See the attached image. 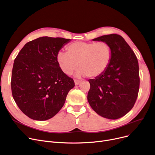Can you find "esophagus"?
I'll use <instances>...</instances> for the list:
<instances>
[{"mask_svg":"<svg viewBox=\"0 0 155 155\" xmlns=\"http://www.w3.org/2000/svg\"><path fill=\"white\" fill-rule=\"evenodd\" d=\"M80 81L79 80H78V79H74V83H75V84L76 85H78L79 83H80Z\"/></svg>","mask_w":155,"mask_h":155,"instance_id":"esophagus-1","label":"esophagus"}]
</instances>
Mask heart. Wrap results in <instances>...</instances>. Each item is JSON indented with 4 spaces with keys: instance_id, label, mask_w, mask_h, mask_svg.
I'll return each mask as SVG.
<instances>
[{
    "instance_id": "1",
    "label": "heart",
    "mask_w": 155,
    "mask_h": 155,
    "mask_svg": "<svg viewBox=\"0 0 155 155\" xmlns=\"http://www.w3.org/2000/svg\"><path fill=\"white\" fill-rule=\"evenodd\" d=\"M111 57L112 48L107 42L76 41L67 47V52L58 51L56 60L65 74H72L79 65L77 76L96 78L107 70Z\"/></svg>"
}]
</instances>
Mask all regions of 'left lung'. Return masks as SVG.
Instances as JSON below:
<instances>
[{
    "mask_svg": "<svg viewBox=\"0 0 155 155\" xmlns=\"http://www.w3.org/2000/svg\"><path fill=\"white\" fill-rule=\"evenodd\" d=\"M93 40L108 43L112 48V57L101 75L88 80L87 101L100 116L119 119L132 108L137 98L140 79L137 57L119 35H104Z\"/></svg>",
    "mask_w": 155,
    "mask_h": 155,
    "instance_id": "obj_1",
    "label": "left lung"
}]
</instances>
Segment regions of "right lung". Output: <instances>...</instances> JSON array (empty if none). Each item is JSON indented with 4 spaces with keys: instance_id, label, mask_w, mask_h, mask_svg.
Segmentation results:
<instances>
[{
    "instance_id": "right-lung-1",
    "label": "right lung",
    "mask_w": 155,
    "mask_h": 155,
    "mask_svg": "<svg viewBox=\"0 0 155 155\" xmlns=\"http://www.w3.org/2000/svg\"><path fill=\"white\" fill-rule=\"evenodd\" d=\"M70 39L43 36L25 44L14 60L11 76L13 98L23 113L36 120L55 116L64 106L73 79L56 60Z\"/></svg>"
}]
</instances>
